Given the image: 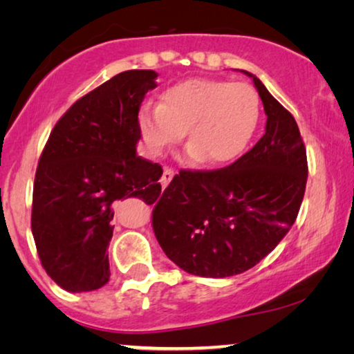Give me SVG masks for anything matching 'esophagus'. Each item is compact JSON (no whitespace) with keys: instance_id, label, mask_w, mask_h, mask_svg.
I'll return each instance as SVG.
<instances>
[{"instance_id":"1","label":"esophagus","mask_w":354,"mask_h":354,"mask_svg":"<svg viewBox=\"0 0 354 354\" xmlns=\"http://www.w3.org/2000/svg\"><path fill=\"white\" fill-rule=\"evenodd\" d=\"M172 177H174V171H172V169H164L162 177H161V185H162V188H166V187L169 185V182L172 180Z\"/></svg>"}]
</instances>
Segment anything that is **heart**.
I'll use <instances>...</instances> for the list:
<instances>
[{
  "instance_id": "obj_1",
  "label": "heart",
  "mask_w": 354,
  "mask_h": 354,
  "mask_svg": "<svg viewBox=\"0 0 354 354\" xmlns=\"http://www.w3.org/2000/svg\"><path fill=\"white\" fill-rule=\"evenodd\" d=\"M259 113V96L248 84L188 79L169 86L161 104H143L137 124L153 156H161L185 132L188 156L219 166L248 147Z\"/></svg>"
}]
</instances>
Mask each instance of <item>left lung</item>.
Wrapping results in <instances>:
<instances>
[{
    "mask_svg": "<svg viewBox=\"0 0 354 354\" xmlns=\"http://www.w3.org/2000/svg\"><path fill=\"white\" fill-rule=\"evenodd\" d=\"M263 101L266 132L229 167L180 171L156 200L153 230L174 264L224 279L254 268L297 221L306 190V149L293 115L248 71Z\"/></svg>",
    "mask_w": 354,
    "mask_h": 354,
    "instance_id": "obj_1",
    "label": "left lung"
}]
</instances>
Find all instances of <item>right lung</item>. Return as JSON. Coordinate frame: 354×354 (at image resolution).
<instances>
[{
	"label": "right lung",
	"instance_id": "right-lung-1",
	"mask_svg": "<svg viewBox=\"0 0 354 354\" xmlns=\"http://www.w3.org/2000/svg\"><path fill=\"white\" fill-rule=\"evenodd\" d=\"M154 71H125L82 96L57 120L38 161L32 234L46 274L72 293L108 283L113 205L156 200L162 169L137 154L140 104Z\"/></svg>",
	"mask_w": 354,
	"mask_h": 354
}]
</instances>
